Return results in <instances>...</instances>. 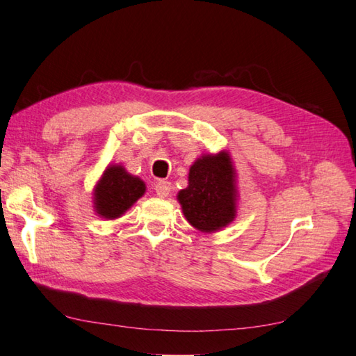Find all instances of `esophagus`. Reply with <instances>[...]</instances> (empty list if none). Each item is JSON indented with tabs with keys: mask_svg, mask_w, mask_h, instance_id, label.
<instances>
[{
	"mask_svg": "<svg viewBox=\"0 0 356 356\" xmlns=\"http://www.w3.org/2000/svg\"><path fill=\"white\" fill-rule=\"evenodd\" d=\"M170 191H171V184L168 182V180H159V182L156 184V194L159 195V197H168L170 195Z\"/></svg>",
	"mask_w": 356,
	"mask_h": 356,
	"instance_id": "obj_1",
	"label": "esophagus"
}]
</instances>
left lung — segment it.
I'll return each instance as SVG.
<instances>
[{"mask_svg": "<svg viewBox=\"0 0 356 356\" xmlns=\"http://www.w3.org/2000/svg\"><path fill=\"white\" fill-rule=\"evenodd\" d=\"M182 213L193 228L217 232L237 216V172L228 151L202 154L188 172V186L177 193Z\"/></svg>", "mask_w": 356, "mask_h": 356, "instance_id": "obj_1", "label": "left lung"}]
</instances>
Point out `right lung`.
Instances as JSON below:
<instances>
[{
  "mask_svg": "<svg viewBox=\"0 0 356 356\" xmlns=\"http://www.w3.org/2000/svg\"><path fill=\"white\" fill-rule=\"evenodd\" d=\"M145 191V182L140 177L128 172L124 165L111 163L93 188L95 213L105 220H115L122 217Z\"/></svg>",
  "mask_w": 356,
  "mask_h": 356,
  "instance_id": "right-lung-1",
  "label": "right lung"
}]
</instances>
